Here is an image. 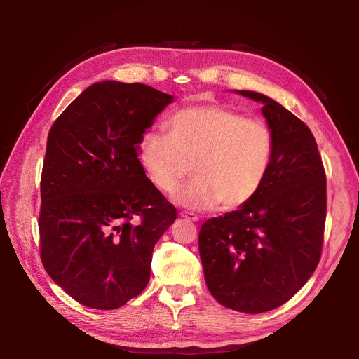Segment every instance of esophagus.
Here are the masks:
<instances>
[{
	"label": "esophagus",
	"mask_w": 359,
	"mask_h": 359,
	"mask_svg": "<svg viewBox=\"0 0 359 359\" xmlns=\"http://www.w3.org/2000/svg\"><path fill=\"white\" fill-rule=\"evenodd\" d=\"M182 219H186V220H190V222H198L199 219H198V215H194V214H190V212H181L180 214Z\"/></svg>",
	"instance_id": "esophagus-1"
}]
</instances>
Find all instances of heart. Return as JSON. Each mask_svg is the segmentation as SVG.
Instances as JSON below:
<instances>
[{
	"mask_svg": "<svg viewBox=\"0 0 359 359\" xmlns=\"http://www.w3.org/2000/svg\"><path fill=\"white\" fill-rule=\"evenodd\" d=\"M274 140L260 119L220 104L190 106L173 115L169 136L148 132L139 157L153 186L161 193L178 190L191 169L194 178L177 196L190 210H235L262 189L273 160Z\"/></svg>",
	"mask_w": 359,
	"mask_h": 359,
	"instance_id": "heart-1",
	"label": "heart"
}]
</instances>
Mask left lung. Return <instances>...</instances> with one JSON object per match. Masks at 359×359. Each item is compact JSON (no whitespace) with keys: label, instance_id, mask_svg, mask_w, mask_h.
Instances as JSON below:
<instances>
[{"label":"left lung","instance_id":"8db88e82","mask_svg":"<svg viewBox=\"0 0 359 359\" xmlns=\"http://www.w3.org/2000/svg\"><path fill=\"white\" fill-rule=\"evenodd\" d=\"M274 151L262 189L248 203L206 220L199 232L205 281L222 306L257 314L283 306L316 269L327 214V180L310 128L255 91Z\"/></svg>","mask_w":359,"mask_h":359}]
</instances>
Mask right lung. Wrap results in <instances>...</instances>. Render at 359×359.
<instances>
[{
  "mask_svg": "<svg viewBox=\"0 0 359 359\" xmlns=\"http://www.w3.org/2000/svg\"><path fill=\"white\" fill-rule=\"evenodd\" d=\"M172 102L144 83L97 82L49 130L41 262L85 307L114 310L137 297L149 281L154 245L177 219L137 158L147 128Z\"/></svg>",
  "mask_w": 359,
  "mask_h": 359,
  "instance_id": "1",
  "label": "right lung"
}]
</instances>
